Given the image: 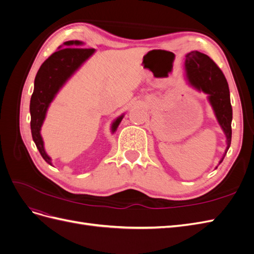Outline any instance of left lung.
Wrapping results in <instances>:
<instances>
[{"mask_svg": "<svg viewBox=\"0 0 254 254\" xmlns=\"http://www.w3.org/2000/svg\"><path fill=\"white\" fill-rule=\"evenodd\" d=\"M186 74L190 86L202 91L209 97V102L216 119L227 136V148L224 157L231 145L232 137V106L230 102V91L224 73L214 61L200 52H190L186 56ZM217 168V167H216Z\"/></svg>", "mask_w": 254, "mask_h": 254, "instance_id": "left-lung-1", "label": "left lung"}]
</instances>
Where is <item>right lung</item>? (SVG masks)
Segmentation results:
<instances>
[{"mask_svg": "<svg viewBox=\"0 0 254 254\" xmlns=\"http://www.w3.org/2000/svg\"><path fill=\"white\" fill-rule=\"evenodd\" d=\"M64 45V49H60L52 54L41 64L36 75L34 92L29 105L30 129H32L33 140L45 162H48L50 165H52V161L44 150L43 140L40 134L41 126L47 115L49 106L66 80L95 52L94 49L77 48L82 45V42L78 40L66 41ZM67 46L70 48H67ZM123 117L124 115H121L112 123V132L118 129Z\"/></svg>", "mask_w": 254, "mask_h": 254, "instance_id": "add662e5", "label": "right lung"}]
</instances>
